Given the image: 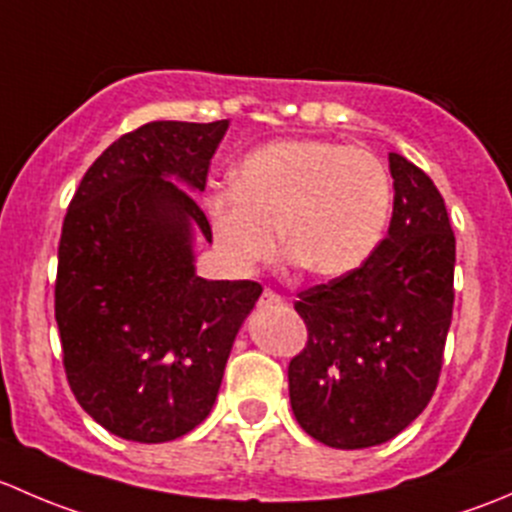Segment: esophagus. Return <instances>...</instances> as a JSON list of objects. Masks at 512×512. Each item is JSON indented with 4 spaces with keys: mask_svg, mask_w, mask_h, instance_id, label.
Instances as JSON below:
<instances>
[{
    "mask_svg": "<svg viewBox=\"0 0 512 512\" xmlns=\"http://www.w3.org/2000/svg\"><path fill=\"white\" fill-rule=\"evenodd\" d=\"M280 304H285V299H282V294H277L275 289H265L260 297V307H280Z\"/></svg>",
    "mask_w": 512,
    "mask_h": 512,
    "instance_id": "1",
    "label": "esophagus"
}]
</instances>
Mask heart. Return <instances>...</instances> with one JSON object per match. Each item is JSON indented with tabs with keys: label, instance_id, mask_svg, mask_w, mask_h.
I'll use <instances>...</instances> for the list:
<instances>
[{
	"label": "heart",
	"instance_id": "b5f03b06",
	"mask_svg": "<svg viewBox=\"0 0 512 512\" xmlns=\"http://www.w3.org/2000/svg\"><path fill=\"white\" fill-rule=\"evenodd\" d=\"M394 183L374 151L324 138H287L240 163L235 190L215 193L210 225L237 270L272 260L282 247L317 277H344L384 240Z\"/></svg>",
	"mask_w": 512,
	"mask_h": 512
}]
</instances>
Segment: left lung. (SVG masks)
Masks as SVG:
<instances>
[{"instance_id":"obj_1","label":"left lung","mask_w":512,"mask_h":512,"mask_svg":"<svg viewBox=\"0 0 512 512\" xmlns=\"http://www.w3.org/2000/svg\"><path fill=\"white\" fill-rule=\"evenodd\" d=\"M394 213L366 265L299 292L307 344L289 361L299 426L332 448L399 436L436 391L453 317L456 237L433 180L389 153Z\"/></svg>"}]
</instances>
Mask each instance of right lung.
<instances>
[{"label":"right lung","instance_id":"1","mask_svg":"<svg viewBox=\"0 0 512 512\" xmlns=\"http://www.w3.org/2000/svg\"><path fill=\"white\" fill-rule=\"evenodd\" d=\"M227 126L153 121L126 133L66 210L54 287L66 379L81 409L126 441H173L205 421L262 294L252 280L195 275L193 232L210 242L213 230L184 189L205 190Z\"/></svg>","mask_w":512,"mask_h":512}]
</instances>
